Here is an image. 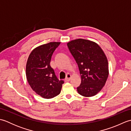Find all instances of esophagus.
Wrapping results in <instances>:
<instances>
[{"mask_svg":"<svg viewBox=\"0 0 131 131\" xmlns=\"http://www.w3.org/2000/svg\"><path fill=\"white\" fill-rule=\"evenodd\" d=\"M71 78V75L70 74H68L67 75H66V78L65 79V81L66 82H68L70 80Z\"/></svg>","mask_w":131,"mask_h":131,"instance_id":"1","label":"esophagus"}]
</instances>
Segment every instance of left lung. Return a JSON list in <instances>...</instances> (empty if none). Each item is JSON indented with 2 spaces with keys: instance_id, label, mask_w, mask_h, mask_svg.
Returning a JSON list of instances; mask_svg holds the SVG:
<instances>
[{
  "instance_id": "obj_1",
  "label": "left lung",
  "mask_w": 131,
  "mask_h": 131,
  "mask_svg": "<svg viewBox=\"0 0 131 131\" xmlns=\"http://www.w3.org/2000/svg\"><path fill=\"white\" fill-rule=\"evenodd\" d=\"M68 47L81 76L78 92L84 97L96 95L104 86L108 75V61L104 51L96 43L83 39L71 40Z\"/></svg>"
}]
</instances>
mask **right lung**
<instances>
[{"label":"right lung","mask_w":131,"mask_h":131,"mask_svg":"<svg viewBox=\"0 0 131 131\" xmlns=\"http://www.w3.org/2000/svg\"><path fill=\"white\" fill-rule=\"evenodd\" d=\"M60 42H50L39 46L29 55L26 67L27 80L32 90L44 99H52L61 92L62 80L56 75L51 65L52 56Z\"/></svg>","instance_id":"right-lung-1"}]
</instances>
